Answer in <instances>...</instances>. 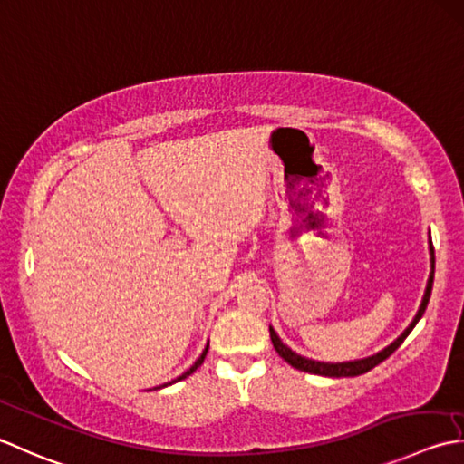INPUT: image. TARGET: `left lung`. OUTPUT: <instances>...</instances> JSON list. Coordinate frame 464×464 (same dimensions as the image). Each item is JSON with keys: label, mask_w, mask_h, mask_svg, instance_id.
<instances>
[{"label": "left lung", "mask_w": 464, "mask_h": 464, "mask_svg": "<svg viewBox=\"0 0 464 464\" xmlns=\"http://www.w3.org/2000/svg\"><path fill=\"white\" fill-rule=\"evenodd\" d=\"M432 253V271H430V277H429V285H426V292L422 297V304H420V310L416 314V317L412 320V324L408 325V328L402 332V335L398 340H394L390 343L388 348H384L382 352L374 353V356L364 358V360H353V362H342V364H325V362H315V360H307L304 356H299V353L289 350L284 342L277 338V334L274 332V328H269V335H271V343H274L276 352L279 353L281 358H284L289 366H294L295 370H302L307 372V374H317V376H332V378H343V376H360V374H366L368 370H372L374 366H378L380 362H384L388 356H392V353L401 348V343L406 340V335L412 332V328L419 320L422 317L426 305H429V299L432 294V281H434V249L430 247Z\"/></svg>", "instance_id": "left-lung-1"}]
</instances>
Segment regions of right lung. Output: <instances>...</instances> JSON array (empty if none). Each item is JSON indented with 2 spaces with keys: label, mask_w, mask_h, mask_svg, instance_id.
Instances as JSON below:
<instances>
[{
  "label": "right lung",
  "mask_w": 464,
  "mask_h": 464,
  "mask_svg": "<svg viewBox=\"0 0 464 464\" xmlns=\"http://www.w3.org/2000/svg\"><path fill=\"white\" fill-rule=\"evenodd\" d=\"M207 350H208V346L205 348V352L201 353V358H198L197 362H195V364L193 366H190L187 372H185V374H180L177 380H172V382H179V380H183V378H187V376H190V374H193V372L198 368V366H201L203 364V360H205V356H207Z\"/></svg>",
  "instance_id": "add662e5"
}]
</instances>
